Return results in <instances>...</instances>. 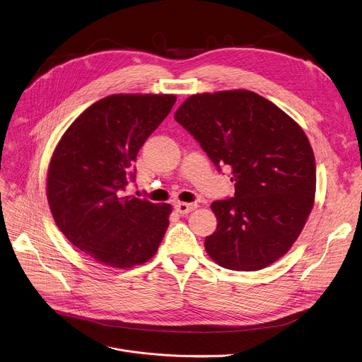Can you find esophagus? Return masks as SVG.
Wrapping results in <instances>:
<instances>
[{"label": "esophagus", "instance_id": "obj_1", "mask_svg": "<svg viewBox=\"0 0 362 362\" xmlns=\"http://www.w3.org/2000/svg\"><path fill=\"white\" fill-rule=\"evenodd\" d=\"M175 208H176V211H177L179 214H182V215H186V214H189L190 211H194V209L197 208V204H186V202H177V204L175 205Z\"/></svg>", "mask_w": 362, "mask_h": 362}]
</instances>
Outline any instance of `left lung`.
<instances>
[{
  "mask_svg": "<svg viewBox=\"0 0 362 362\" xmlns=\"http://www.w3.org/2000/svg\"><path fill=\"white\" fill-rule=\"evenodd\" d=\"M216 168L231 167L234 198L211 205L205 250L220 267L259 271L291 249L315 205L316 161L307 135L249 90L194 94L175 113Z\"/></svg>",
  "mask_w": 362,
  "mask_h": 362,
  "instance_id": "8db88e82",
  "label": "left lung"
}]
</instances>
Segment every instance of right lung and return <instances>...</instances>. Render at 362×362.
Masks as SVG:
<instances>
[{"instance_id": "obj_1", "label": "right lung", "mask_w": 362, "mask_h": 362, "mask_svg": "<svg viewBox=\"0 0 362 362\" xmlns=\"http://www.w3.org/2000/svg\"><path fill=\"white\" fill-rule=\"evenodd\" d=\"M176 103L175 94H112L69 125L47 168L46 194L68 242L110 268L150 260L165 234L170 204L125 197L144 142Z\"/></svg>"}]
</instances>
